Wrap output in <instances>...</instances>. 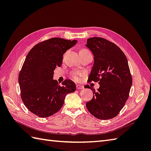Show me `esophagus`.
<instances>
[{"label": "esophagus", "instance_id": "obj_1", "mask_svg": "<svg viewBox=\"0 0 151 151\" xmlns=\"http://www.w3.org/2000/svg\"><path fill=\"white\" fill-rule=\"evenodd\" d=\"M76 89L77 90H81V89H83L84 87L83 86H82V85H80V84H77L76 85Z\"/></svg>", "mask_w": 151, "mask_h": 151}]
</instances>
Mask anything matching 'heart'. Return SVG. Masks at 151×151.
Segmentation results:
<instances>
[{
    "label": "heart",
    "mask_w": 151,
    "mask_h": 151,
    "mask_svg": "<svg viewBox=\"0 0 151 151\" xmlns=\"http://www.w3.org/2000/svg\"><path fill=\"white\" fill-rule=\"evenodd\" d=\"M87 51H89L88 50V49H84V48L81 49L80 50V52H87ZM83 76V73L76 72V71H73V72H72V73H71V77L75 81H79V79H80Z\"/></svg>",
    "instance_id": "heart-1"
}]
</instances>
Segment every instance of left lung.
I'll use <instances>...</instances> for the list:
<instances>
[{
    "label": "left lung",
    "instance_id": "1",
    "mask_svg": "<svg viewBox=\"0 0 151 151\" xmlns=\"http://www.w3.org/2000/svg\"><path fill=\"white\" fill-rule=\"evenodd\" d=\"M86 47L94 56L88 82L100 84L96 92L89 85L84 86L93 91V98L86 103V108L98 119L114 118L125 106L132 85L127 57L118 46L103 37L89 38Z\"/></svg>",
    "mask_w": 151,
    "mask_h": 151
}]
</instances>
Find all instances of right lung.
I'll return each instance as SVG.
<instances>
[{
    "label": "right lung",
    "mask_w": 151,
    "mask_h": 151,
    "mask_svg": "<svg viewBox=\"0 0 151 151\" xmlns=\"http://www.w3.org/2000/svg\"><path fill=\"white\" fill-rule=\"evenodd\" d=\"M76 43L52 37L34 45L27 55L18 76L20 96L26 108L38 117L57 113L66 94L76 90L72 81L67 79L59 85L53 78V70L61 67L63 54Z\"/></svg>",
    "instance_id": "obj_1"
}]
</instances>
